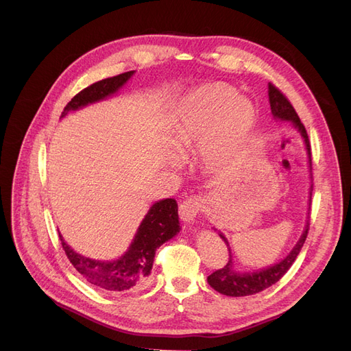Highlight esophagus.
<instances>
[{"label": "esophagus", "instance_id": "esophagus-1", "mask_svg": "<svg viewBox=\"0 0 351 351\" xmlns=\"http://www.w3.org/2000/svg\"><path fill=\"white\" fill-rule=\"evenodd\" d=\"M202 206H204V199L200 196H190L186 200H183V204L180 205V217L186 222H193L199 212L202 210Z\"/></svg>", "mask_w": 351, "mask_h": 351}]
</instances>
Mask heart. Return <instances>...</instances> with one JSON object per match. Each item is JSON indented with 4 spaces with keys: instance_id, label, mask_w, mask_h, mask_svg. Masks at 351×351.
I'll return each mask as SVG.
<instances>
[{
    "instance_id": "1",
    "label": "heart",
    "mask_w": 351,
    "mask_h": 351,
    "mask_svg": "<svg viewBox=\"0 0 351 351\" xmlns=\"http://www.w3.org/2000/svg\"><path fill=\"white\" fill-rule=\"evenodd\" d=\"M253 124L254 107L247 98L228 84H205L180 104L171 143L182 156L199 143L202 164L221 168L243 149Z\"/></svg>"
}]
</instances>
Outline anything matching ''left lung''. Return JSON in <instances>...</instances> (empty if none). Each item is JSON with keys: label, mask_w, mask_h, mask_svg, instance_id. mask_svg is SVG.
Returning <instances> with one entry per match:
<instances>
[{"label": "left lung", "mask_w": 351, "mask_h": 351, "mask_svg": "<svg viewBox=\"0 0 351 351\" xmlns=\"http://www.w3.org/2000/svg\"><path fill=\"white\" fill-rule=\"evenodd\" d=\"M268 95H269V104H271V111L275 119H281V120H289L293 123L297 130L300 132L303 136L304 143H306V149L307 154L311 156V143H309V137H307V132L304 129L303 123L300 121L299 115H297L295 110L293 108L291 102L287 99L285 95L277 88L274 86L272 83H269L268 88ZM312 199V195H311ZM307 232H309V221H307V226L303 231V234L300 240L297 241L294 249L290 252L289 256H287L284 261L280 263L274 265V267H269L267 269L256 271V272H246V274H239L234 269H232V262L231 256L224 267L217 269L215 272H212L208 277V284L212 287V289L217 290L218 293L230 295V297H243V295H250V294H256L265 289H268L272 284L281 280L284 277V274L291 268L293 262L295 261L297 254L300 253L303 243L307 237ZM219 237L224 240L227 244V239L224 237L222 232H219Z\"/></svg>", "instance_id": "1"}]
</instances>
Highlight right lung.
I'll return each mask as SVG.
<instances>
[{"mask_svg": "<svg viewBox=\"0 0 351 351\" xmlns=\"http://www.w3.org/2000/svg\"><path fill=\"white\" fill-rule=\"evenodd\" d=\"M134 71H125L119 76L102 79L90 86L80 90L76 97L66 105L61 117L69 111L79 110L84 105L105 99L115 93L123 84L133 76ZM178 206L174 199H164L156 202L147 212L136 236L120 259L112 262H102L84 258L74 252L58 232L62 249L69 261L90 284L108 291H132L139 289L152 271L156 249L173 239L178 230Z\"/></svg>", "mask_w": 351, "mask_h": 351, "instance_id": "1", "label": "right lung"}]
</instances>
